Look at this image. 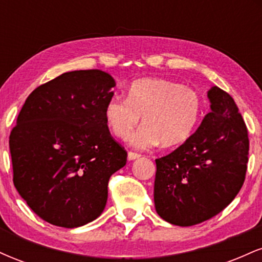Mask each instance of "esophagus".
I'll return each instance as SVG.
<instances>
[{
	"mask_svg": "<svg viewBox=\"0 0 262 262\" xmlns=\"http://www.w3.org/2000/svg\"><path fill=\"white\" fill-rule=\"evenodd\" d=\"M140 158V154H137V152L129 151L128 152V160H135V159Z\"/></svg>",
	"mask_w": 262,
	"mask_h": 262,
	"instance_id": "obj_1",
	"label": "esophagus"
}]
</instances>
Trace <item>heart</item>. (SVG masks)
<instances>
[{
    "instance_id": "1",
    "label": "heart",
    "mask_w": 262,
    "mask_h": 262,
    "mask_svg": "<svg viewBox=\"0 0 262 262\" xmlns=\"http://www.w3.org/2000/svg\"><path fill=\"white\" fill-rule=\"evenodd\" d=\"M202 102L194 90L165 79H141L129 87L128 97H114L104 110L107 125L114 137L125 140L139 124L144 127L132 144L148 149L161 141L175 146L191 137L201 114Z\"/></svg>"
}]
</instances>
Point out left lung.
Listing matches in <instances>:
<instances>
[{
	"label": "left lung",
	"instance_id": "8db88e82",
	"mask_svg": "<svg viewBox=\"0 0 262 262\" xmlns=\"http://www.w3.org/2000/svg\"><path fill=\"white\" fill-rule=\"evenodd\" d=\"M210 112L181 146L156 159L154 202L158 214L180 227L221 213L245 181L248 128L233 97L213 86Z\"/></svg>",
	"mask_w": 262,
	"mask_h": 262
}]
</instances>
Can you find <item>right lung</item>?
Here are the masks:
<instances>
[{"label": "right lung", "mask_w": 262, "mask_h": 262, "mask_svg": "<svg viewBox=\"0 0 262 262\" xmlns=\"http://www.w3.org/2000/svg\"><path fill=\"white\" fill-rule=\"evenodd\" d=\"M113 77L101 70L65 73L28 96L10 134L13 183L43 221L76 228L103 212L108 181L127 162L104 110Z\"/></svg>", "instance_id": "obj_1"}]
</instances>
